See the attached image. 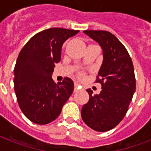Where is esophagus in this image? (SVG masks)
<instances>
[{
	"label": "esophagus",
	"mask_w": 151,
	"mask_h": 151,
	"mask_svg": "<svg viewBox=\"0 0 151 151\" xmlns=\"http://www.w3.org/2000/svg\"><path fill=\"white\" fill-rule=\"evenodd\" d=\"M79 89H81V87L79 86L78 83L76 82V83H75V85H74V91L77 92L78 90H79Z\"/></svg>",
	"instance_id": "34e87169"
}]
</instances>
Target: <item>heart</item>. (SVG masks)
<instances>
[{
    "label": "heart",
    "mask_w": 151,
    "mask_h": 151,
    "mask_svg": "<svg viewBox=\"0 0 151 151\" xmlns=\"http://www.w3.org/2000/svg\"><path fill=\"white\" fill-rule=\"evenodd\" d=\"M81 76H82V74H81Z\"/></svg>",
    "instance_id": "obj_1"
}]
</instances>
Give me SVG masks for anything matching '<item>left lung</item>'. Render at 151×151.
<instances>
[{"mask_svg": "<svg viewBox=\"0 0 151 151\" xmlns=\"http://www.w3.org/2000/svg\"><path fill=\"white\" fill-rule=\"evenodd\" d=\"M103 49L104 60L95 82L101 93L93 95L87 89L89 101L82 106L84 122L97 132H107L123 119L129 110L136 82L134 66L129 52L114 35L107 31L85 30Z\"/></svg>", "mask_w": 151, "mask_h": 151, "instance_id": "1", "label": "left lung"}]
</instances>
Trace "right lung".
<instances>
[{
  "mask_svg": "<svg viewBox=\"0 0 151 151\" xmlns=\"http://www.w3.org/2000/svg\"><path fill=\"white\" fill-rule=\"evenodd\" d=\"M78 30L51 28L35 35L19 54L14 67V90L23 114L32 122L45 125L59 116L74 89L68 77L54 83L55 63L60 61L61 48Z\"/></svg>",
  "mask_w": 151,
  "mask_h": 151,
  "instance_id": "1",
  "label": "right lung"
}]
</instances>
